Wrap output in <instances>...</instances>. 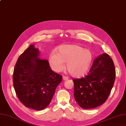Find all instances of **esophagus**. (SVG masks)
I'll use <instances>...</instances> for the list:
<instances>
[{
    "label": "esophagus",
    "instance_id": "1",
    "mask_svg": "<svg viewBox=\"0 0 126 126\" xmlns=\"http://www.w3.org/2000/svg\"><path fill=\"white\" fill-rule=\"evenodd\" d=\"M63 79L64 81H66L67 80V79H68V78L67 77V76H63Z\"/></svg>",
    "mask_w": 126,
    "mask_h": 126
}]
</instances>
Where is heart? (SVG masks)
Masks as SVG:
<instances>
[{"mask_svg": "<svg viewBox=\"0 0 126 126\" xmlns=\"http://www.w3.org/2000/svg\"><path fill=\"white\" fill-rule=\"evenodd\" d=\"M92 60L93 54L91 52L76 45L61 46L49 56V63L54 71H61L65 67V63H67L68 71L75 77L86 73Z\"/></svg>", "mask_w": 126, "mask_h": 126, "instance_id": "obj_1", "label": "heart"}]
</instances>
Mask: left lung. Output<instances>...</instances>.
<instances>
[{
	"label": "left lung",
	"instance_id": "1",
	"mask_svg": "<svg viewBox=\"0 0 126 126\" xmlns=\"http://www.w3.org/2000/svg\"><path fill=\"white\" fill-rule=\"evenodd\" d=\"M115 78V69L112 58L106 53L100 55L94 61L87 75L73 79L76 102L84 109L102 105L108 98Z\"/></svg>",
	"mask_w": 126,
	"mask_h": 126
}]
</instances>
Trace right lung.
<instances>
[{
    "label": "right lung",
    "mask_w": 126,
    "mask_h": 126,
    "mask_svg": "<svg viewBox=\"0 0 126 126\" xmlns=\"http://www.w3.org/2000/svg\"><path fill=\"white\" fill-rule=\"evenodd\" d=\"M38 48L30 45L18 58L13 75L20 102L28 108L42 110L50 103L63 76L54 72L47 60L38 58Z\"/></svg>",
    "instance_id": "1"
}]
</instances>
